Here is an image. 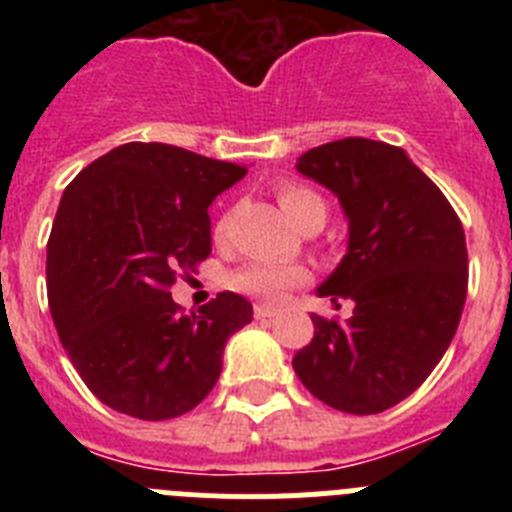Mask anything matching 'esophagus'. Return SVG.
<instances>
[{"label": "esophagus", "instance_id": "obj_1", "mask_svg": "<svg viewBox=\"0 0 512 512\" xmlns=\"http://www.w3.org/2000/svg\"><path fill=\"white\" fill-rule=\"evenodd\" d=\"M253 315H256V320H269V318H274V315H277V310H274V307H269V305H256V307H253Z\"/></svg>", "mask_w": 512, "mask_h": 512}]
</instances>
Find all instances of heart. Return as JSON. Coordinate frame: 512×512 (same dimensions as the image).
Segmentation results:
<instances>
[{"label": "heart", "mask_w": 512, "mask_h": 512, "mask_svg": "<svg viewBox=\"0 0 512 512\" xmlns=\"http://www.w3.org/2000/svg\"><path fill=\"white\" fill-rule=\"evenodd\" d=\"M279 207L295 225H302L310 215H325V202L318 192L295 182H284L277 189ZM228 233V217H220L212 228L215 241H223ZM307 279V269L300 264H277V261H248L230 274V287L246 297L261 302H279L284 292Z\"/></svg>", "instance_id": "obj_1"}]
</instances>
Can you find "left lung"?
<instances>
[{"label": "left lung", "mask_w": 512, "mask_h": 512, "mask_svg": "<svg viewBox=\"0 0 512 512\" xmlns=\"http://www.w3.org/2000/svg\"><path fill=\"white\" fill-rule=\"evenodd\" d=\"M297 171L336 194L348 217V251L318 295L351 300L354 315L346 323L310 315L315 336L292 366L330 408L382 413L428 379L459 328L464 228L408 153L382 140L310 148Z\"/></svg>", "instance_id": "8db88e82"}]
</instances>
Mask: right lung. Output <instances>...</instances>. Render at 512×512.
I'll return each mask as SVG.
<instances>
[{
    "label": "right lung",
    "mask_w": 512,
    "mask_h": 512,
    "mask_svg": "<svg viewBox=\"0 0 512 512\" xmlns=\"http://www.w3.org/2000/svg\"><path fill=\"white\" fill-rule=\"evenodd\" d=\"M246 166L166 143H125L66 187L48 238V302L71 364L117 413L169 420L197 408L253 307L220 292L184 315L179 277L210 256L217 194Z\"/></svg>",
    "instance_id": "right-lung-1"
}]
</instances>
